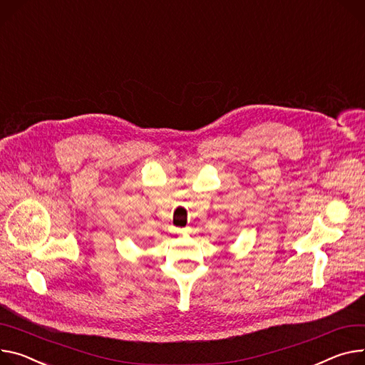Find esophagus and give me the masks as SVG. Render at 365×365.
Here are the masks:
<instances>
[{"label":"esophagus","mask_w":365,"mask_h":365,"mask_svg":"<svg viewBox=\"0 0 365 365\" xmlns=\"http://www.w3.org/2000/svg\"><path fill=\"white\" fill-rule=\"evenodd\" d=\"M185 232H187V230H178V228L174 230V234H185Z\"/></svg>","instance_id":"obj_1"}]
</instances>
